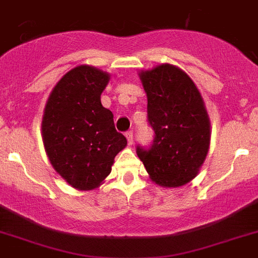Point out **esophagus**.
<instances>
[{
  "mask_svg": "<svg viewBox=\"0 0 258 258\" xmlns=\"http://www.w3.org/2000/svg\"><path fill=\"white\" fill-rule=\"evenodd\" d=\"M125 137H126V140H127V144L129 145L133 144V132L127 131L126 133H125Z\"/></svg>",
  "mask_w": 258,
  "mask_h": 258,
  "instance_id": "esophagus-1",
  "label": "esophagus"
}]
</instances>
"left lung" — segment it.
Returning a JSON list of instances; mask_svg holds the SVG:
<instances>
[{
    "label": "left lung",
    "instance_id": "left-lung-1",
    "mask_svg": "<svg viewBox=\"0 0 258 258\" xmlns=\"http://www.w3.org/2000/svg\"><path fill=\"white\" fill-rule=\"evenodd\" d=\"M148 96L152 146H137L150 179L162 187H180L198 175L210 149L211 124L203 97L180 68L161 64L140 72Z\"/></svg>",
    "mask_w": 258,
    "mask_h": 258
}]
</instances>
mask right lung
<instances>
[{"label":"right lung","mask_w":258,"mask_h":258,"mask_svg":"<svg viewBox=\"0 0 258 258\" xmlns=\"http://www.w3.org/2000/svg\"><path fill=\"white\" fill-rule=\"evenodd\" d=\"M109 79L101 70L78 66L57 82L44 108L42 138L48 159L78 190L99 187L127 144L114 127L113 113L101 105Z\"/></svg>","instance_id":"obj_1"}]
</instances>
